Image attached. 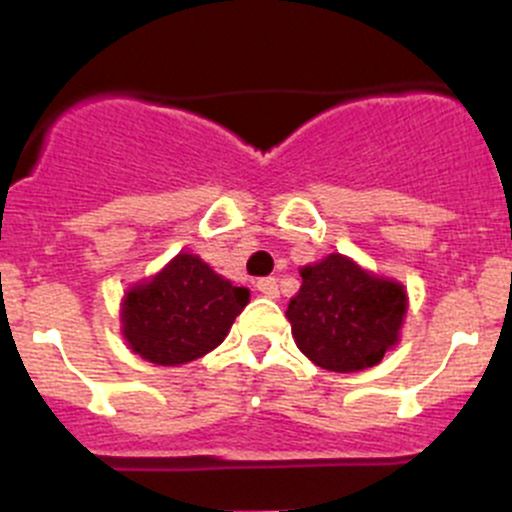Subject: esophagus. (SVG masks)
Listing matches in <instances>:
<instances>
[{
    "instance_id": "esophagus-1",
    "label": "esophagus",
    "mask_w": 512,
    "mask_h": 512,
    "mask_svg": "<svg viewBox=\"0 0 512 512\" xmlns=\"http://www.w3.org/2000/svg\"><path fill=\"white\" fill-rule=\"evenodd\" d=\"M257 289H260L265 297H277V294H280L275 277H262V280H257Z\"/></svg>"
}]
</instances>
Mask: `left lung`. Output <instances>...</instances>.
Listing matches in <instances>:
<instances>
[{"instance_id":"8db88e82","label":"left lung","mask_w":512,"mask_h":512,"mask_svg":"<svg viewBox=\"0 0 512 512\" xmlns=\"http://www.w3.org/2000/svg\"><path fill=\"white\" fill-rule=\"evenodd\" d=\"M299 275L302 287L289 299L287 319L309 361L349 374L376 366L399 342L409 307L404 285L371 275L339 252Z\"/></svg>"}]
</instances>
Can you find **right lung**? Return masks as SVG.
Returning <instances> with one entry per match:
<instances>
[{"instance_id":"obj_1","label":"right lung","mask_w":512,"mask_h":512,"mask_svg":"<svg viewBox=\"0 0 512 512\" xmlns=\"http://www.w3.org/2000/svg\"><path fill=\"white\" fill-rule=\"evenodd\" d=\"M250 302L198 255L180 252L151 280L138 282L121 302L128 347L158 366H178L213 352Z\"/></svg>"}]
</instances>
